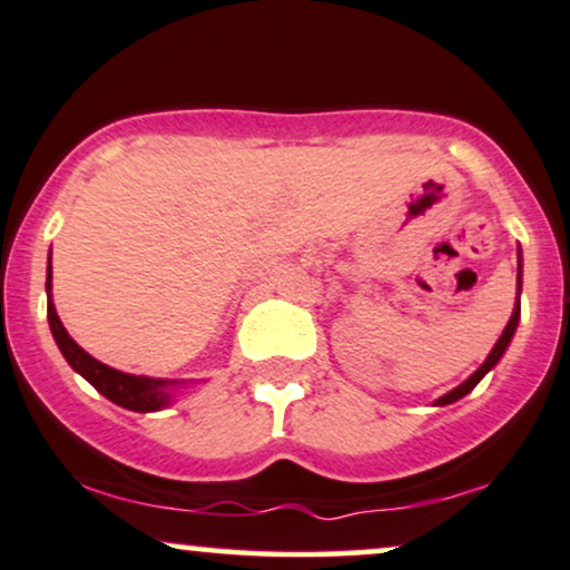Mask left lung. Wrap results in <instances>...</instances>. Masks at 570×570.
I'll return each mask as SVG.
<instances>
[{"label": "left lung", "instance_id": "obj_1", "mask_svg": "<svg viewBox=\"0 0 570 570\" xmlns=\"http://www.w3.org/2000/svg\"><path fill=\"white\" fill-rule=\"evenodd\" d=\"M520 294H522V248H517V303H514V311H512V318H509V324L503 326V332H501V337L495 340V345H493V351L488 353V358L485 362L480 364V367H476L472 375L466 377V381H463L461 385H455L453 391H448V394L444 396H440L436 399V407H444V404H453V402H458V399H463L469 394V391L474 389L476 383L482 381V377L488 375L490 370L495 367V364L501 362V356L503 353H507V348H509V343H512V337H514V332H517V324H520Z\"/></svg>", "mask_w": 570, "mask_h": 570}]
</instances>
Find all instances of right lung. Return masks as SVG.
Returning a JSON list of instances; mask_svg holds the SVG:
<instances>
[{"mask_svg": "<svg viewBox=\"0 0 570 570\" xmlns=\"http://www.w3.org/2000/svg\"><path fill=\"white\" fill-rule=\"evenodd\" d=\"M53 265L48 257V281H45V292H48V322L50 332L58 351L63 353V358L69 362V367L82 375L98 394H104L109 402L120 404V407L134 410V412H155L168 407L174 402V394L179 389H185L189 381H166V377H147V375H130V372H120L115 367H107L104 362L90 356L88 351H82L75 340L69 337V332L63 330L61 318H58L56 305H53Z\"/></svg>", "mask_w": 570, "mask_h": 570, "instance_id": "right-lung-1", "label": "right lung"}]
</instances>
